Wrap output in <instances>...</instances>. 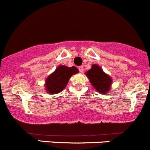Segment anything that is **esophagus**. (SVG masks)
<instances>
[{
  "label": "esophagus",
  "instance_id": "34e87169",
  "mask_svg": "<svg viewBox=\"0 0 150 150\" xmlns=\"http://www.w3.org/2000/svg\"><path fill=\"white\" fill-rule=\"evenodd\" d=\"M79 71L81 72V73H82L83 71H84V68H83V66H79Z\"/></svg>",
  "mask_w": 150,
  "mask_h": 150
}]
</instances>
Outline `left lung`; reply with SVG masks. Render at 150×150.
I'll list each match as a JSON object with an SVG mask.
<instances>
[{
    "label": "left lung",
    "mask_w": 150,
    "mask_h": 150,
    "mask_svg": "<svg viewBox=\"0 0 150 150\" xmlns=\"http://www.w3.org/2000/svg\"><path fill=\"white\" fill-rule=\"evenodd\" d=\"M93 88L100 94H106L112 88V78L105 73L97 64H93L90 70L85 72Z\"/></svg>",
    "instance_id": "obj_1"
}]
</instances>
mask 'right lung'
I'll list each match as a JSON object with an SVG mask.
<instances>
[{
    "mask_svg": "<svg viewBox=\"0 0 150 150\" xmlns=\"http://www.w3.org/2000/svg\"><path fill=\"white\" fill-rule=\"evenodd\" d=\"M79 73V70L75 66L68 67L66 66H59L54 72L47 77L45 80V90L50 95L60 93L67 86L71 77Z\"/></svg>",
    "mask_w": 150,
    "mask_h": 150,
    "instance_id": "obj_1",
    "label": "right lung"
}]
</instances>
